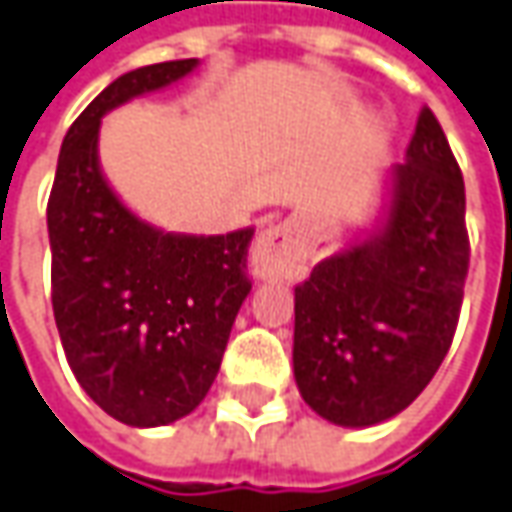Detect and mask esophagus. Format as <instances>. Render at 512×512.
Listing matches in <instances>:
<instances>
[{
	"instance_id": "obj_1",
	"label": "esophagus",
	"mask_w": 512,
	"mask_h": 512,
	"mask_svg": "<svg viewBox=\"0 0 512 512\" xmlns=\"http://www.w3.org/2000/svg\"><path fill=\"white\" fill-rule=\"evenodd\" d=\"M305 257L302 249L300 232L291 221L266 227L257 235L255 246H252V274L257 280H274V277H288L297 269Z\"/></svg>"
}]
</instances>
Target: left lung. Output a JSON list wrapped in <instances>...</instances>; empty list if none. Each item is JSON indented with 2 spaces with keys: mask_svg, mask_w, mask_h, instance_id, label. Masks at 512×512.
<instances>
[{
  "mask_svg": "<svg viewBox=\"0 0 512 512\" xmlns=\"http://www.w3.org/2000/svg\"><path fill=\"white\" fill-rule=\"evenodd\" d=\"M468 274L465 184L431 109L384 176L373 227L294 288L302 401L344 429L403 412L443 364Z\"/></svg>",
  "mask_w": 512,
  "mask_h": 512,
  "instance_id": "8db88e82",
  "label": "left lung"
}]
</instances>
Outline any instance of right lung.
<instances>
[{
  "mask_svg": "<svg viewBox=\"0 0 512 512\" xmlns=\"http://www.w3.org/2000/svg\"><path fill=\"white\" fill-rule=\"evenodd\" d=\"M198 64L139 66L109 83L66 131L47 204L52 311L66 361L106 415L137 429L176 423L204 401L252 291L255 227L165 232L139 218L100 168L103 117Z\"/></svg>",
  "mask_w": 512,
  "mask_h": 512,
  "instance_id": "right-lung-1",
  "label": "right lung"
}]
</instances>
